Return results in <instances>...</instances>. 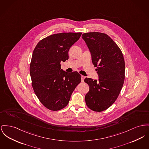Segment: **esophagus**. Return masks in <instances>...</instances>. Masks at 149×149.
Segmentation results:
<instances>
[{
    "label": "esophagus",
    "mask_w": 149,
    "mask_h": 149,
    "mask_svg": "<svg viewBox=\"0 0 149 149\" xmlns=\"http://www.w3.org/2000/svg\"><path fill=\"white\" fill-rule=\"evenodd\" d=\"M84 78H85V77H84V76H83V75L81 76V80L82 82L84 81Z\"/></svg>",
    "instance_id": "obj_1"
}]
</instances>
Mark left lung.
<instances>
[{
	"mask_svg": "<svg viewBox=\"0 0 149 149\" xmlns=\"http://www.w3.org/2000/svg\"><path fill=\"white\" fill-rule=\"evenodd\" d=\"M92 61L98 75V80L86 78L89 91L85 97L88 107L101 112L114 103L122 88L125 78V62L122 52L114 40L104 33H84Z\"/></svg>",
	"mask_w": 149,
	"mask_h": 149,
	"instance_id": "obj_1",
	"label": "left lung"
}]
</instances>
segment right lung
Listing matches in <instances>:
<instances>
[{
  "label": "right lung",
  "instance_id": "right-lung-1",
  "mask_svg": "<svg viewBox=\"0 0 149 149\" xmlns=\"http://www.w3.org/2000/svg\"><path fill=\"white\" fill-rule=\"evenodd\" d=\"M81 33H62L48 36L35 47L30 65L32 86L45 107L58 111L66 106L71 95L81 81L77 71L67 72L61 62L69 59L70 47Z\"/></svg>",
  "mask_w": 149,
  "mask_h": 149
}]
</instances>
